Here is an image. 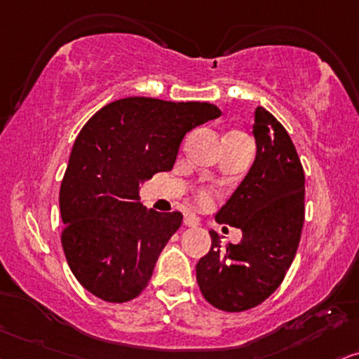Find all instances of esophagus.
Here are the masks:
<instances>
[{
	"label": "esophagus",
	"mask_w": 359,
	"mask_h": 359,
	"mask_svg": "<svg viewBox=\"0 0 359 359\" xmlns=\"http://www.w3.org/2000/svg\"><path fill=\"white\" fill-rule=\"evenodd\" d=\"M184 224L187 226H197L198 224H201V222H198V219L194 215V213H185Z\"/></svg>",
	"instance_id": "obj_1"
}]
</instances>
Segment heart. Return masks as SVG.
<instances>
[{
  "label": "heart",
  "instance_id": "b5f03b06",
  "mask_svg": "<svg viewBox=\"0 0 359 359\" xmlns=\"http://www.w3.org/2000/svg\"><path fill=\"white\" fill-rule=\"evenodd\" d=\"M203 195V197H207V194H202Z\"/></svg>",
  "mask_w": 359,
  "mask_h": 359
}]
</instances>
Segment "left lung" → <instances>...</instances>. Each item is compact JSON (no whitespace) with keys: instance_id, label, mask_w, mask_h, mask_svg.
Wrapping results in <instances>:
<instances>
[{"instance_id":"left-lung-1","label":"left lung","mask_w":359,"mask_h":359,"mask_svg":"<svg viewBox=\"0 0 359 359\" xmlns=\"http://www.w3.org/2000/svg\"><path fill=\"white\" fill-rule=\"evenodd\" d=\"M253 135L255 162L215 215L243 237L222 247L219 233L210 230V250L195 266L203 298L232 313L260 305L280 287L305 220V172L287 129L258 106Z\"/></svg>"}]
</instances>
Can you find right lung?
Listing matches in <instances>:
<instances>
[{
    "instance_id": "right-lung-1",
    "label": "right lung",
    "mask_w": 359,
    "mask_h": 359,
    "mask_svg": "<svg viewBox=\"0 0 359 359\" xmlns=\"http://www.w3.org/2000/svg\"><path fill=\"white\" fill-rule=\"evenodd\" d=\"M208 102L126 97L104 106L81 129L59 190L67 265L104 302L142 293L182 213L139 202V184L174 167L184 135L217 119Z\"/></svg>"
}]
</instances>
